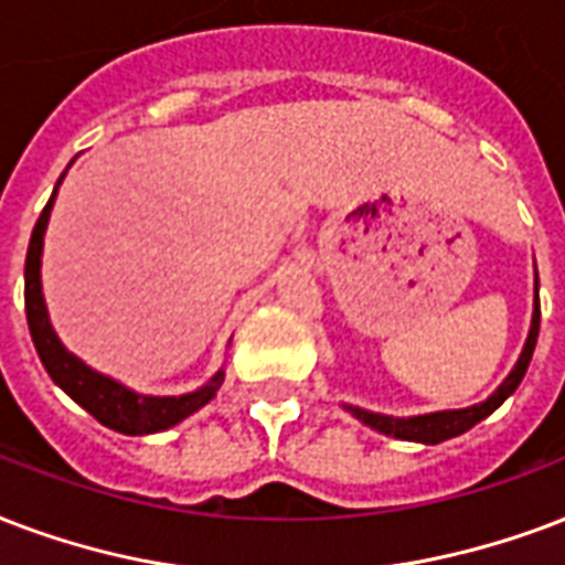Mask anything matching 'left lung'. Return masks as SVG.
I'll list each match as a JSON object with an SVG mask.
<instances>
[{"mask_svg":"<svg viewBox=\"0 0 565 565\" xmlns=\"http://www.w3.org/2000/svg\"><path fill=\"white\" fill-rule=\"evenodd\" d=\"M536 338H540V275H536V308H533V326L531 334H527V343H524V352L515 370L510 376L503 379V385L494 391L492 397L480 403V406L471 408H456V412H436V415H417V417H387V415H373V412H364V408H352L350 412L359 417L361 424L373 426L385 436L403 438V441H420V445H438V441H447V438H456L468 433L473 424H480L483 417H489L494 408L501 406L503 399L510 397L512 391L519 387V382L527 373V364L533 359V347H536Z\"/></svg>","mask_w":565,"mask_h":565,"instance_id":"obj_1","label":"left lung"}]
</instances>
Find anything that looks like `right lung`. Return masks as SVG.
<instances>
[{
  "mask_svg": "<svg viewBox=\"0 0 565 565\" xmlns=\"http://www.w3.org/2000/svg\"><path fill=\"white\" fill-rule=\"evenodd\" d=\"M53 198L43 206L41 218H38V225L32 231V239H29V252H25V320H29L34 350L41 355L43 367L67 397L76 399L88 415H94L103 426H109L115 433L148 436V433H162L168 426L180 424L183 417H189L215 397V391L225 379L222 370L204 387H198L192 394H183V397H145V394H136V391L118 385L115 379L94 373L88 364H82L76 355L64 350L62 340L55 338L41 292L43 231H46V222H50Z\"/></svg>",
  "mask_w": 565,
  "mask_h": 565,
  "instance_id": "add662e5",
  "label": "right lung"
}]
</instances>
